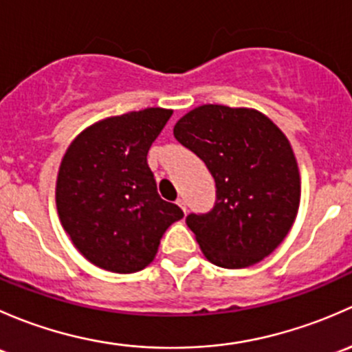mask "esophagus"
I'll use <instances>...</instances> for the list:
<instances>
[{
  "mask_svg": "<svg viewBox=\"0 0 352 352\" xmlns=\"http://www.w3.org/2000/svg\"><path fill=\"white\" fill-rule=\"evenodd\" d=\"M176 205H177V206H179V208H181V210H183V212H184V213H186V201H184V200H183V198H177V200H176Z\"/></svg>",
  "mask_w": 352,
  "mask_h": 352,
  "instance_id": "obj_1",
  "label": "esophagus"
}]
</instances>
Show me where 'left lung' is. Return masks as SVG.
Segmentation results:
<instances>
[{
	"mask_svg": "<svg viewBox=\"0 0 352 352\" xmlns=\"http://www.w3.org/2000/svg\"><path fill=\"white\" fill-rule=\"evenodd\" d=\"M175 137L215 179L213 208L186 217L206 259L239 270L270 256L300 205L298 166L283 132L256 110L203 104L176 123Z\"/></svg>",
	"mask_w": 352,
	"mask_h": 352,
	"instance_id": "8db88e82",
	"label": "left lung"
}]
</instances>
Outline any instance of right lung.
Segmentation results:
<instances>
[{
	"mask_svg": "<svg viewBox=\"0 0 352 352\" xmlns=\"http://www.w3.org/2000/svg\"><path fill=\"white\" fill-rule=\"evenodd\" d=\"M173 111L146 108L79 133L59 168L57 212L79 252L98 267L135 273L154 259L162 234L183 219L157 193L147 152Z\"/></svg>",
	"mask_w": 352,
	"mask_h": 352,
	"instance_id": "obj_1",
	"label": "right lung"
}]
</instances>
